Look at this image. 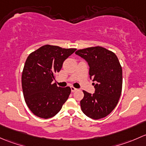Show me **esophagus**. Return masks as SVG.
Masks as SVG:
<instances>
[{"label": "esophagus", "mask_w": 146, "mask_h": 146, "mask_svg": "<svg viewBox=\"0 0 146 146\" xmlns=\"http://www.w3.org/2000/svg\"><path fill=\"white\" fill-rule=\"evenodd\" d=\"M76 90H77V89H76V88H74V87H73V86H71V91L72 93L74 92V91H76Z\"/></svg>", "instance_id": "obj_1"}]
</instances>
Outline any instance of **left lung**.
<instances>
[{
    "label": "left lung",
    "instance_id": "8db88e82",
    "mask_svg": "<svg viewBox=\"0 0 146 146\" xmlns=\"http://www.w3.org/2000/svg\"><path fill=\"white\" fill-rule=\"evenodd\" d=\"M75 53L88 62L90 79L97 83H94V94L83 91L82 112L94 119L106 117L117 105L122 88V69L117 57L100 46L81 49Z\"/></svg>",
    "mask_w": 146,
    "mask_h": 146
}]
</instances>
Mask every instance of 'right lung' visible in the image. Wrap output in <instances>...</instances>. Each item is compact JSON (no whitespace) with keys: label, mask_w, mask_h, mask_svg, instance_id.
Wrapping results in <instances>:
<instances>
[{"label":"right lung","mask_w":146,"mask_h":146,"mask_svg":"<svg viewBox=\"0 0 146 146\" xmlns=\"http://www.w3.org/2000/svg\"><path fill=\"white\" fill-rule=\"evenodd\" d=\"M76 50L45 45L28 56L22 75V91L28 108L36 116L52 117L68 99L71 88L52 82L64 61Z\"/></svg>","instance_id":"add662e5"}]
</instances>
